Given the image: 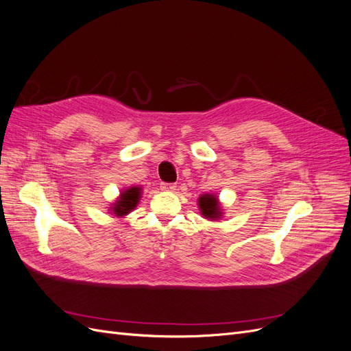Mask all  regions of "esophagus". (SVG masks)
Segmentation results:
<instances>
[{
    "instance_id": "34e87169",
    "label": "esophagus",
    "mask_w": 351,
    "mask_h": 351,
    "mask_svg": "<svg viewBox=\"0 0 351 351\" xmlns=\"http://www.w3.org/2000/svg\"><path fill=\"white\" fill-rule=\"evenodd\" d=\"M176 189H177V186L173 183H162L161 184V190H164V192H174Z\"/></svg>"
}]
</instances>
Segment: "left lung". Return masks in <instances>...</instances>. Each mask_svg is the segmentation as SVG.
<instances>
[{"instance_id": "1", "label": "left lung", "mask_w": 351, "mask_h": 351, "mask_svg": "<svg viewBox=\"0 0 351 351\" xmlns=\"http://www.w3.org/2000/svg\"><path fill=\"white\" fill-rule=\"evenodd\" d=\"M197 208L200 215L208 221H218L224 217V208H222L217 193L200 195L197 199Z\"/></svg>"}]
</instances>
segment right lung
Instances as JSON below:
<instances>
[{
  "label": "right lung",
  "mask_w": 351,
  "mask_h": 351,
  "mask_svg": "<svg viewBox=\"0 0 351 351\" xmlns=\"http://www.w3.org/2000/svg\"><path fill=\"white\" fill-rule=\"evenodd\" d=\"M142 193V186L124 187L119 197L112 202L111 206H108V214L117 218H125L132 210H134L137 205H139Z\"/></svg>",
  "instance_id": "right-lung-1"
}]
</instances>
